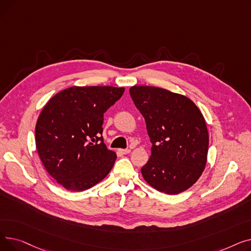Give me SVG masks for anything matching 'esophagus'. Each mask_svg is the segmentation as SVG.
I'll list each match as a JSON object with an SVG mask.
<instances>
[{
  "label": "esophagus",
  "instance_id": "obj_1",
  "mask_svg": "<svg viewBox=\"0 0 251 251\" xmlns=\"http://www.w3.org/2000/svg\"><path fill=\"white\" fill-rule=\"evenodd\" d=\"M130 151H131V150H129V149H126V150H119V152L122 153V154H127V153H129Z\"/></svg>",
  "mask_w": 251,
  "mask_h": 251
}]
</instances>
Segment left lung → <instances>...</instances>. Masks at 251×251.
<instances>
[{
  "label": "left lung",
  "instance_id": "obj_1",
  "mask_svg": "<svg viewBox=\"0 0 251 251\" xmlns=\"http://www.w3.org/2000/svg\"><path fill=\"white\" fill-rule=\"evenodd\" d=\"M129 91L152 143L142 177L166 194L187 190L206 165L208 132L201 112L187 97L161 87L138 85Z\"/></svg>",
  "mask_w": 251,
  "mask_h": 251
}]
</instances>
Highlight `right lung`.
<instances>
[{
    "label": "right lung",
    "mask_w": 251,
    "mask_h": 251,
    "mask_svg": "<svg viewBox=\"0 0 251 251\" xmlns=\"http://www.w3.org/2000/svg\"><path fill=\"white\" fill-rule=\"evenodd\" d=\"M124 90L72 86L52 97L39 114L35 126L39 159L64 188L83 191L110 173L117 154L103 143V114Z\"/></svg>",
    "instance_id": "add662e5"
}]
</instances>
